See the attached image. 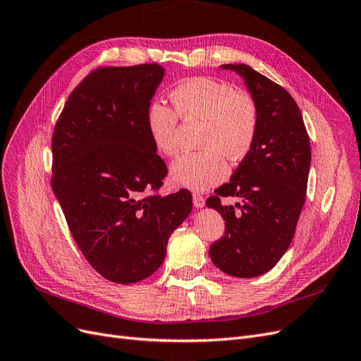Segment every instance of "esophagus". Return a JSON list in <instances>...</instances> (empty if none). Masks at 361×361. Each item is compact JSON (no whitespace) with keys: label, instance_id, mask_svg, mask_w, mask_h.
<instances>
[{"label":"esophagus","instance_id":"1","mask_svg":"<svg viewBox=\"0 0 361 361\" xmlns=\"http://www.w3.org/2000/svg\"><path fill=\"white\" fill-rule=\"evenodd\" d=\"M192 203H194V207H197V209H200V207L204 206V197L202 194L199 192H194L192 194Z\"/></svg>","mask_w":361,"mask_h":361}]
</instances>
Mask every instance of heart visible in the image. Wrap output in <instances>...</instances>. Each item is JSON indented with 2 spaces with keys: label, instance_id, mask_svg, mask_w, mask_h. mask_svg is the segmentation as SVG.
<instances>
[{
  "label": "heart",
  "instance_id": "1",
  "mask_svg": "<svg viewBox=\"0 0 361 361\" xmlns=\"http://www.w3.org/2000/svg\"><path fill=\"white\" fill-rule=\"evenodd\" d=\"M174 110L154 101L146 111V126L155 150L164 157L178 152V116L183 122H202L195 152L180 155L170 167L171 180L183 188L203 191L228 174L227 157L241 162L255 146L259 111L253 97L211 76L183 80L171 92Z\"/></svg>",
  "mask_w": 361,
  "mask_h": 361
}]
</instances>
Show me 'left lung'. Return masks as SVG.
I'll return each instance as SVG.
<instances>
[{
	"label": "left lung",
	"instance_id": "obj_1",
	"mask_svg": "<svg viewBox=\"0 0 361 361\" xmlns=\"http://www.w3.org/2000/svg\"><path fill=\"white\" fill-rule=\"evenodd\" d=\"M221 68L243 76L257 105L259 129L248 157L206 202L226 221L209 256L226 274L251 279L274 268L292 243L307 192L310 140L297 102L281 85L247 64ZM221 197L242 203L224 207Z\"/></svg>",
	"mask_w": 361,
	"mask_h": 361
}]
</instances>
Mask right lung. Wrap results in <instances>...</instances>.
I'll return each instance as SVG.
<instances>
[{
    "label": "right lung",
    "instance_id": "add662e5",
    "mask_svg": "<svg viewBox=\"0 0 361 361\" xmlns=\"http://www.w3.org/2000/svg\"><path fill=\"white\" fill-rule=\"evenodd\" d=\"M164 73L157 63L93 71L52 134V190L71 233L89 264L120 285L154 274L192 207L188 190L149 194L167 174L146 126Z\"/></svg>",
    "mask_w": 361,
    "mask_h": 361
}]
</instances>
